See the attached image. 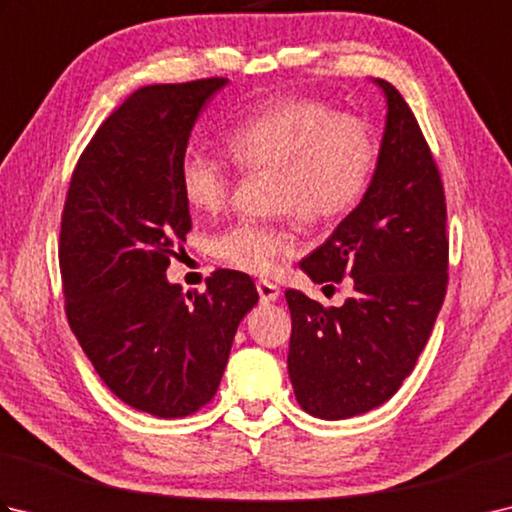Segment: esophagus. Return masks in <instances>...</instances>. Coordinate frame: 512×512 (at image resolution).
Returning <instances> with one entry per match:
<instances>
[{
    "label": "esophagus",
    "instance_id": "34e87169",
    "mask_svg": "<svg viewBox=\"0 0 512 512\" xmlns=\"http://www.w3.org/2000/svg\"><path fill=\"white\" fill-rule=\"evenodd\" d=\"M257 292H259V299H262V301H277L279 295H281L279 286L273 284V281H268V279L257 281Z\"/></svg>",
    "mask_w": 512,
    "mask_h": 512
}]
</instances>
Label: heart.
Returning <instances> with one entry per match:
<instances>
[{"label": "heart", "mask_w": 512, "mask_h": 512, "mask_svg": "<svg viewBox=\"0 0 512 512\" xmlns=\"http://www.w3.org/2000/svg\"><path fill=\"white\" fill-rule=\"evenodd\" d=\"M224 143L237 167L273 171V211L323 228L350 215L372 180L378 149L361 118L339 114L312 96H277L239 116ZM182 198L195 211H220L231 195V169L202 149L184 151L178 165ZM279 222H237L215 235L222 264L250 275L275 273L295 253L297 239Z\"/></svg>", "instance_id": "obj_1"}]
</instances>
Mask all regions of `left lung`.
I'll return each instance as SVG.
<instances>
[{"instance_id": "8db88e82", "label": "left lung", "mask_w": 512, "mask_h": 512, "mask_svg": "<svg viewBox=\"0 0 512 512\" xmlns=\"http://www.w3.org/2000/svg\"><path fill=\"white\" fill-rule=\"evenodd\" d=\"M387 123L361 204L301 270L314 284L352 277L354 295L323 308L286 290L288 374L301 409L343 420L383 405L427 345L447 295L449 237L440 171L411 107L376 79Z\"/></svg>"}]
</instances>
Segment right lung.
I'll use <instances>...</instances> for the list:
<instances>
[{"label":"right lung","instance_id":"add662e5","mask_svg":"<svg viewBox=\"0 0 512 512\" xmlns=\"http://www.w3.org/2000/svg\"><path fill=\"white\" fill-rule=\"evenodd\" d=\"M226 79L147 85L96 129L72 171L59 266L68 323L96 374L129 407L182 418L211 402L237 325L259 295L220 268L206 292L167 281L191 231L178 165Z\"/></svg>","mask_w":512,"mask_h":512}]
</instances>
